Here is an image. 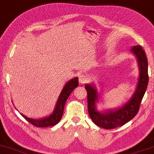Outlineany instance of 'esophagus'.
Returning <instances> with one entry per match:
<instances>
[{
  "mask_svg": "<svg viewBox=\"0 0 154 154\" xmlns=\"http://www.w3.org/2000/svg\"><path fill=\"white\" fill-rule=\"evenodd\" d=\"M89 80V77L86 74H81L79 76V81L80 84H85V83L88 82Z\"/></svg>",
  "mask_w": 154,
  "mask_h": 154,
  "instance_id": "34e87169",
  "label": "esophagus"
}]
</instances>
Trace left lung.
<instances>
[{
	"mask_svg": "<svg viewBox=\"0 0 154 154\" xmlns=\"http://www.w3.org/2000/svg\"><path fill=\"white\" fill-rule=\"evenodd\" d=\"M131 51L138 60L140 75L136 91L123 106L116 110H107L105 112H98L96 109V103L99 98L97 90L93 85H85V89L88 92L89 115L93 123L97 126L105 129L120 127L133 119L139 110L140 103L149 82L148 60L145 51L140 46H135L131 49Z\"/></svg>",
	"mask_w": 154,
	"mask_h": 154,
	"instance_id": "8db88e82",
	"label": "left lung"
}]
</instances>
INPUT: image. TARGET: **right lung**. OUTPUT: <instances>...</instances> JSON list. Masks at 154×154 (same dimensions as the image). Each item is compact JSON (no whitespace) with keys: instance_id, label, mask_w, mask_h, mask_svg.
<instances>
[{"instance_id":"right-lung-1","label":"right lung","mask_w":154,"mask_h":154,"mask_svg":"<svg viewBox=\"0 0 154 154\" xmlns=\"http://www.w3.org/2000/svg\"><path fill=\"white\" fill-rule=\"evenodd\" d=\"M78 85L79 82L77 77H75V78L72 79L71 80H69L66 82V84L64 85V88L62 89V92H61L60 95L59 96L56 107H55L52 114H51L48 117L42 118V119H32V118L26 117V116H25L21 113V115L31 124L34 125V126L45 128L55 125L62 119L63 112H64V105H65V103L68 97L72 93V92L76 88L78 87Z\"/></svg>"}]
</instances>
